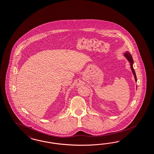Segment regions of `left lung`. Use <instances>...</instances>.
<instances>
[{"mask_svg":"<svg viewBox=\"0 0 154 154\" xmlns=\"http://www.w3.org/2000/svg\"><path fill=\"white\" fill-rule=\"evenodd\" d=\"M124 56L126 58V59L128 60V61L129 62L130 66H131V69L132 72L133 73V75H134V78H135V81L137 82V78H136V75L135 73V70L133 68V63H134V60L132 58V57L130 54V53L128 52H126V53H124Z\"/></svg>","mask_w":154,"mask_h":154,"instance_id":"8db88e82","label":"left lung"}]
</instances>
